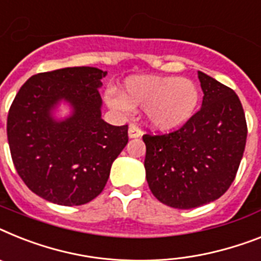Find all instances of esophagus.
Listing matches in <instances>:
<instances>
[{
	"label": "esophagus",
	"instance_id": "obj_1",
	"mask_svg": "<svg viewBox=\"0 0 261 261\" xmlns=\"http://www.w3.org/2000/svg\"><path fill=\"white\" fill-rule=\"evenodd\" d=\"M143 135V131L139 128L138 126H135V124H131L130 127H128V137L130 138H139Z\"/></svg>",
	"mask_w": 261,
	"mask_h": 261
}]
</instances>
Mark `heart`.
<instances>
[{
	"instance_id": "obj_1",
	"label": "heart",
	"mask_w": 261,
	"mask_h": 261,
	"mask_svg": "<svg viewBox=\"0 0 261 261\" xmlns=\"http://www.w3.org/2000/svg\"><path fill=\"white\" fill-rule=\"evenodd\" d=\"M107 105L119 111L147 110L148 120L159 130H172L185 124L199 106L200 93L192 81L176 76H133L124 83V95L109 90Z\"/></svg>"
}]
</instances>
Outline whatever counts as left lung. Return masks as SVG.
I'll return each instance as SVG.
<instances>
[{"label": "left lung", "mask_w": 261, "mask_h": 261, "mask_svg": "<svg viewBox=\"0 0 261 261\" xmlns=\"http://www.w3.org/2000/svg\"><path fill=\"white\" fill-rule=\"evenodd\" d=\"M201 109L180 128L144 134L146 178L163 204L190 210L220 198L240 166L247 142V120L236 93L198 71Z\"/></svg>", "instance_id": "8db88e82"}]
</instances>
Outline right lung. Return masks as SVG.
I'll return each instance as SVG.
<instances>
[{"mask_svg": "<svg viewBox=\"0 0 261 261\" xmlns=\"http://www.w3.org/2000/svg\"><path fill=\"white\" fill-rule=\"evenodd\" d=\"M97 67H65L30 76L9 109L6 133L14 167L29 190L61 205L86 204L103 191L113 162L128 142V126L100 118ZM61 99L74 114L56 122Z\"/></svg>", "mask_w": 261, "mask_h": 261, "instance_id": "add662e5", "label": "right lung"}]
</instances>
